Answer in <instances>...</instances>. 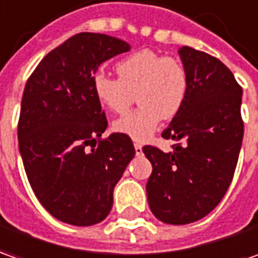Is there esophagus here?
<instances>
[{"instance_id": "esophagus-1", "label": "esophagus", "mask_w": 258, "mask_h": 258, "mask_svg": "<svg viewBox=\"0 0 258 258\" xmlns=\"http://www.w3.org/2000/svg\"><path fill=\"white\" fill-rule=\"evenodd\" d=\"M134 148H136V154H137V156L143 154V146H141V144H138V143H134Z\"/></svg>"}]
</instances>
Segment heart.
Listing matches in <instances>:
<instances>
[{"mask_svg":"<svg viewBox=\"0 0 258 258\" xmlns=\"http://www.w3.org/2000/svg\"><path fill=\"white\" fill-rule=\"evenodd\" d=\"M115 71L118 80L104 73L94 74V95L112 112L125 111L136 95L140 107L117 118L112 128L134 141H147L160 121L173 118L182 108L188 93L187 71L178 59L163 57L151 49L122 58Z\"/></svg>","mask_w":258,"mask_h":258,"instance_id":"heart-1","label":"heart"}]
</instances>
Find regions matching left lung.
Masks as SVG:
<instances>
[{"label":"left lung","instance_id":"left-lung-1","mask_svg":"<svg viewBox=\"0 0 258 258\" xmlns=\"http://www.w3.org/2000/svg\"><path fill=\"white\" fill-rule=\"evenodd\" d=\"M188 93L163 137L173 151L146 146L153 165L147 182L148 206L160 221L194 223L217 207L230 187L243 143V90L217 58L190 47L178 48Z\"/></svg>","mask_w":258,"mask_h":258}]
</instances>
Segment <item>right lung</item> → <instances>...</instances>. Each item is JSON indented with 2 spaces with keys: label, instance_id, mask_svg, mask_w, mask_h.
<instances>
[{
  "label": "right lung",
  "instance_id": "1",
  "mask_svg": "<svg viewBox=\"0 0 258 258\" xmlns=\"http://www.w3.org/2000/svg\"><path fill=\"white\" fill-rule=\"evenodd\" d=\"M130 48L115 37L80 32L42 58L25 84L20 154L34 194L62 223H101L111 211L115 184L136 156L131 138L118 133L97 146L108 122L91 85L102 62Z\"/></svg>",
  "mask_w": 258,
  "mask_h": 258
}]
</instances>
